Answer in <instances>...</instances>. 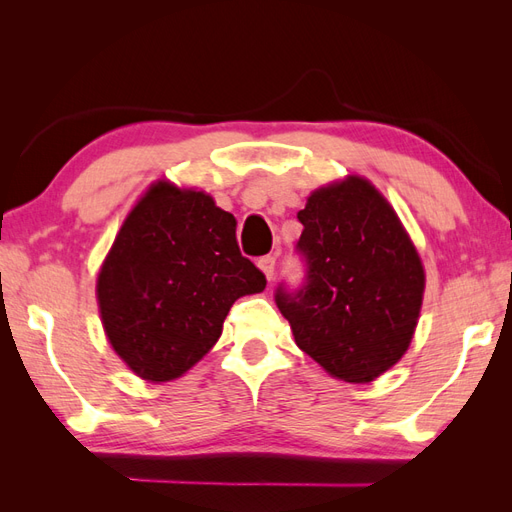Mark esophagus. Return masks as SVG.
Returning <instances> with one entry per match:
<instances>
[{"mask_svg": "<svg viewBox=\"0 0 512 512\" xmlns=\"http://www.w3.org/2000/svg\"><path fill=\"white\" fill-rule=\"evenodd\" d=\"M258 267H260L262 273L267 275V280L271 282L273 275H275V256H262V258L258 260Z\"/></svg>", "mask_w": 512, "mask_h": 512, "instance_id": "esophagus-1", "label": "esophagus"}]
</instances>
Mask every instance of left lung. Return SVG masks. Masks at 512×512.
I'll return each mask as SVG.
<instances>
[{
  "instance_id": "8db88e82",
  "label": "left lung",
  "mask_w": 512,
  "mask_h": 512,
  "mask_svg": "<svg viewBox=\"0 0 512 512\" xmlns=\"http://www.w3.org/2000/svg\"><path fill=\"white\" fill-rule=\"evenodd\" d=\"M303 282L275 290L297 346L344 382H371L410 346L425 273L384 196L363 177L331 183L297 213Z\"/></svg>"
}]
</instances>
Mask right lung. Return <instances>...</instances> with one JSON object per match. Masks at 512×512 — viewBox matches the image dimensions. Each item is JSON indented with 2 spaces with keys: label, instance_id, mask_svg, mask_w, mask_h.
<instances>
[{
  "label": "right lung",
  "instance_id": "add662e5",
  "mask_svg": "<svg viewBox=\"0 0 512 512\" xmlns=\"http://www.w3.org/2000/svg\"><path fill=\"white\" fill-rule=\"evenodd\" d=\"M267 277L213 198L158 181L123 222L98 275L108 342L138 376L166 382L213 348L232 303Z\"/></svg>",
  "mask_w": 512,
  "mask_h": 512
}]
</instances>
